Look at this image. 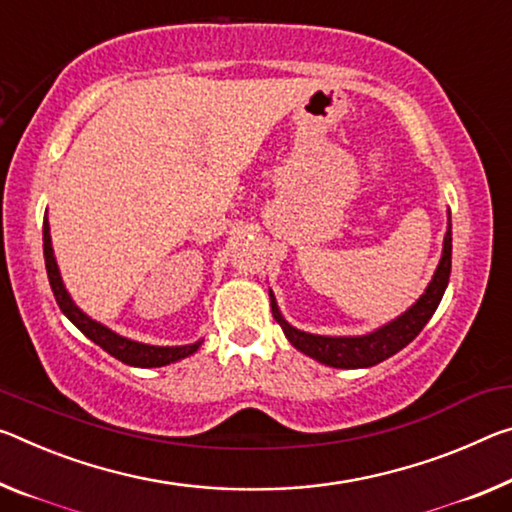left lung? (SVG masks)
<instances>
[{
  "instance_id": "1",
  "label": "left lung",
  "mask_w": 512,
  "mask_h": 512,
  "mask_svg": "<svg viewBox=\"0 0 512 512\" xmlns=\"http://www.w3.org/2000/svg\"><path fill=\"white\" fill-rule=\"evenodd\" d=\"M451 275V218H449V230L444 237L442 259L437 264V271L433 275L431 285L426 287L424 294L410 307L408 312H403L399 319L389 321L387 326L369 332L362 337H323V335H310V332L296 330L285 321V316L280 314L275 296H271V312L273 319L280 323L282 332L287 339L294 344L300 353L310 355V358L319 360L328 367L337 369H364L373 367V364L392 358L394 353H399L401 348L408 346L415 339L428 319L435 314L437 305L444 296V289L449 285Z\"/></svg>"
}]
</instances>
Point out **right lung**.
<instances>
[{
	"mask_svg": "<svg viewBox=\"0 0 512 512\" xmlns=\"http://www.w3.org/2000/svg\"><path fill=\"white\" fill-rule=\"evenodd\" d=\"M43 253H45V269H47V278H50V285L54 291L56 303H59L61 312L68 316V319L75 323V326L84 332V335L95 342L100 348H104L113 358L132 364V367H164V364L177 362L182 358H189L200 348L202 342L196 344H186V346H150V344H141V342H132V339L120 337L116 332L109 330L102 323L93 321L91 316H86L79 307L72 303L70 294L63 287L59 266H56L54 259V250H52V237H50V223L47 218L43 221Z\"/></svg>",
	"mask_w": 512,
	"mask_h": 512,
	"instance_id": "right-lung-1",
	"label": "right lung"
}]
</instances>
